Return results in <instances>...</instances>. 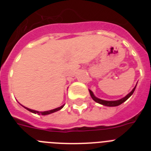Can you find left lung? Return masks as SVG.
<instances>
[{
    "instance_id": "8db88e82",
    "label": "left lung",
    "mask_w": 151,
    "mask_h": 151,
    "mask_svg": "<svg viewBox=\"0 0 151 151\" xmlns=\"http://www.w3.org/2000/svg\"><path fill=\"white\" fill-rule=\"evenodd\" d=\"M135 88H136V86L132 89V91L130 93H129V94L125 96V97H124L123 98H122V99H120V100H117V101H104V100H101V99H100V98H97V97H96L94 95V94H93V92H92L91 90H89V92H90L91 97H92V99L94 100L95 102L100 104H102V105H104V106H119V105L122 104V103L125 102V101H127L129 97L132 95V94L134 93V90H135Z\"/></svg>"
}]
</instances>
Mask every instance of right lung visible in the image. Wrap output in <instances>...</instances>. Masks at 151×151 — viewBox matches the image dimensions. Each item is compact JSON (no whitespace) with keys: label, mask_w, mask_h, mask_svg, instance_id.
<instances>
[{"label":"right lung","mask_w":151,"mask_h":151,"mask_svg":"<svg viewBox=\"0 0 151 151\" xmlns=\"http://www.w3.org/2000/svg\"><path fill=\"white\" fill-rule=\"evenodd\" d=\"M63 106H64V105H63V106H60V107L56 108V109H54V110H48V111H44V112H38V111H36V110H31V109H29V108H27V107H25V106H24V107L26 108V110H29V111L32 112V113H38V114H41V115L45 116V115H48V114H50V113H54V112L58 111V110H61V109H62V108L63 107Z\"/></svg>","instance_id":"add662e5"}]
</instances>
